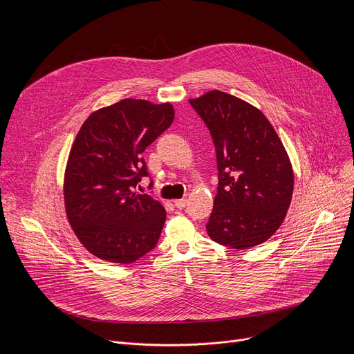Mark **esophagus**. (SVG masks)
Here are the masks:
<instances>
[{"label":"esophagus","instance_id":"obj_1","mask_svg":"<svg viewBox=\"0 0 354 354\" xmlns=\"http://www.w3.org/2000/svg\"><path fill=\"white\" fill-rule=\"evenodd\" d=\"M187 206V200L186 198H178V200H175V207L176 209H185Z\"/></svg>","mask_w":354,"mask_h":354}]
</instances>
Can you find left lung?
Here are the masks:
<instances>
[{
    "mask_svg": "<svg viewBox=\"0 0 354 354\" xmlns=\"http://www.w3.org/2000/svg\"><path fill=\"white\" fill-rule=\"evenodd\" d=\"M189 102L209 127L217 156L209 236L238 250L263 243L284 221L294 189L280 137L258 108L227 92L214 89Z\"/></svg>",
    "mask_w": 354,
    "mask_h": 354,
    "instance_id": "left-lung-1",
    "label": "left lung"
}]
</instances>
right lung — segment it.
<instances>
[{"label":"right lung","mask_w":354,"mask_h":354,"mask_svg":"<svg viewBox=\"0 0 354 354\" xmlns=\"http://www.w3.org/2000/svg\"><path fill=\"white\" fill-rule=\"evenodd\" d=\"M174 118L169 102L123 99L92 112L81 126L66 167L64 206L75 236L93 257L129 265L156 248L165 209L134 187L148 175L141 154Z\"/></svg>","instance_id":"1"}]
</instances>
